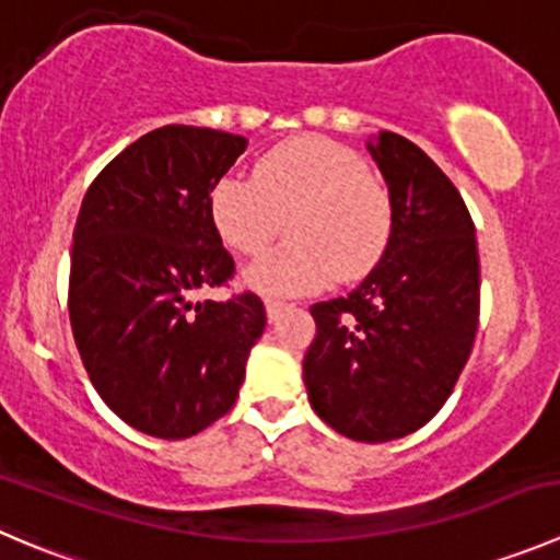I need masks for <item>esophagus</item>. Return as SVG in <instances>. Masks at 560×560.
Segmentation results:
<instances>
[{"instance_id": "esophagus-1", "label": "esophagus", "mask_w": 560, "mask_h": 560, "mask_svg": "<svg viewBox=\"0 0 560 560\" xmlns=\"http://www.w3.org/2000/svg\"><path fill=\"white\" fill-rule=\"evenodd\" d=\"M287 303L284 301H276V298H265V312H268V319H279L281 312H287Z\"/></svg>"}]
</instances>
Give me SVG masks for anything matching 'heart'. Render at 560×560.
<instances>
[{"instance_id": "b5f03b06", "label": "heart", "mask_w": 560, "mask_h": 560, "mask_svg": "<svg viewBox=\"0 0 560 560\" xmlns=\"http://www.w3.org/2000/svg\"><path fill=\"white\" fill-rule=\"evenodd\" d=\"M210 221L237 254L265 252L288 219L287 237L246 270L270 295H298L355 281L383 259L394 232V202L366 161L323 136H301L262 155L252 177L224 175L208 197Z\"/></svg>"}]
</instances>
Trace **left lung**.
I'll use <instances>...</instances> for the list:
<instances>
[{
    "instance_id": "8db88e82",
    "label": "left lung",
    "mask_w": 560,
    "mask_h": 560,
    "mask_svg": "<svg viewBox=\"0 0 560 560\" xmlns=\"http://www.w3.org/2000/svg\"><path fill=\"white\" fill-rule=\"evenodd\" d=\"M388 183L394 232L345 298L314 303L303 358L308 401L361 443L405 438L446 405L479 328V248L463 197L421 148L390 130L369 142Z\"/></svg>"
}]
</instances>
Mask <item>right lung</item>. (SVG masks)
<instances>
[{
    "instance_id": "add662e5",
    "label": "right lung",
    "mask_w": 560,
    "mask_h": 560,
    "mask_svg": "<svg viewBox=\"0 0 560 560\" xmlns=\"http://www.w3.org/2000/svg\"><path fill=\"white\" fill-rule=\"evenodd\" d=\"M246 139L164 125L92 180L70 254V328L92 385L125 424L183 441L235 405L265 330L254 292L194 303L235 273L208 197Z\"/></svg>"
}]
</instances>
